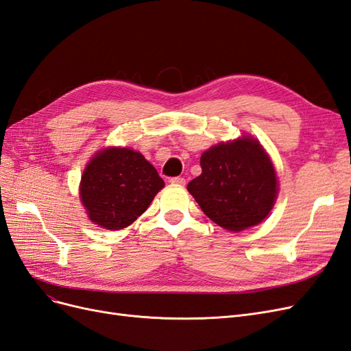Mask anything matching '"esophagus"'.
I'll list each match as a JSON object with an SVG mask.
<instances>
[{
	"label": "esophagus",
	"instance_id": "1",
	"mask_svg": "<svg viewBox=\"0 0 351 351\" xmlns=\"http://www.w3.org/2000/svg\"><path fill=\"white\" fill-rule=\"evenodd\" d=\"M169 183L176 184V186H184L186 184V178H183V177H173L171 180H169Z\"/></svg>",
	"mask_w": 351,
	"mask_h": 351
}]
</instances>
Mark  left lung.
Returning a JSON list of instances; mask_svg holds the SVG:
<instances>
[{"mask_svg":"<svg viewBox=\"0 0 351 351\" xmlns=\"http://www.w3.org/2000/svg\"><path fill=\"white\" fill-rule=\"evenodd\" d=\"M202 174L187 184L204 214L228 231L258 226L271 212L278 180L259 141L243 136L200 156Z\"/></svg>","mask_w":351,"mask_h":351,"instance_id":"obj_1","label":"left lung"}]
</instances>
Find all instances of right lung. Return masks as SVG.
Returning a JSON list of instances; mask_svg holds the SVG:
<instances>
[{
	"instance_id": "1",
	"label": "right lung",
	"mask_w": 351,
	"mask_h": 351,
	"mask_svg": "<svg viewBox=\"0 0 351 351\" xmlns=\"http://www.w3.org/2000/svg\"><path fill=\"white\" fill-rule=\"evenodd\" d=\"M164 186L141 152L112 146L97 152L84 168L80 200L95 224L123 230L143 214Z\"/></svg>"
}]
</instances>
